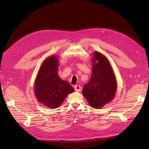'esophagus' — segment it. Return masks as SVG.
<instances>
[{
  "instance_id": "esophagus-1",
  "label": "esophagus",
  "mask_w": 149,
  "mask_h": 149,
  "mask_svg": "<svg viewBox=\"0 0 149 149\" xmlns=\"http://www.w3.org/2000/svg\"><path fill=\"white\" fill-rule=\"evenodd\" d=\"M74 88L75 89V91H78V92L80 91L81 89V86H80L79 85H75Z\"/></svg>"
}]
</instances>
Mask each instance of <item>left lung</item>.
<instances>
[{
	"instance_id": "8db88e82",
	"label": "left lung",
	"mask_w": 149,
	"mask_h": 149,
	"mask_svg": "<svg viewBox=\"0 0 149 149\" xmlns=\"http://www.w3.org/2000/svg\"><path fill=\"white\" fill-rule=\"evenodd\" d=\"M93 54L91 78L83 87L82 93L90 106L100 109L113 100L118 83L107 57L99 52Z\"/></svg>"
}]
</instances>
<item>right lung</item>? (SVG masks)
<instances>
[{
    "label": "right lung",
    "instance_id": "right-lung-1",
    "mask_svg": "<svg viewBox=\"0 0 149 149\" xmlns=\"http://www.w3.org/2000/svg\"><path fill=\"white\" fill-rule=\"evenodd\" d=\"M59 60L52 55L44 60L34 83L33 91L37 101L51 109L60 107L70 93L74 89L58 75Z\"/></svg>",
    "mask_w": 149,
    "mask_h": 149
}]
</instances>
